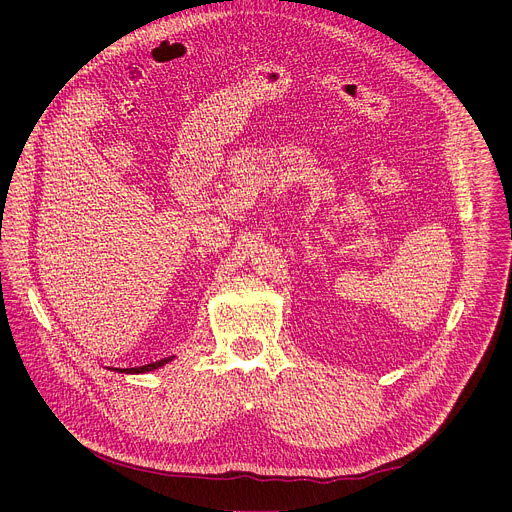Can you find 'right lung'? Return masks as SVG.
<instances>
[{
	"instance_id": "1",
	"label": "right lung",
	"mask_w": 512,
	"mask_h": 512,
	"mask_svg": "<svg viewBox=\"0 0 512 512\" xmlns=\"http://www.w3.org/2000/svg\"><path fill=\"white\" fill-rule=\"evenodd\" d=\"M170 358H172V356H166V358H160V360H150L148 364H141V367H135V369H131V371H133V373H145V371H154V369L162 367V364H166Z\"/></svg>"
}]
</instances>
